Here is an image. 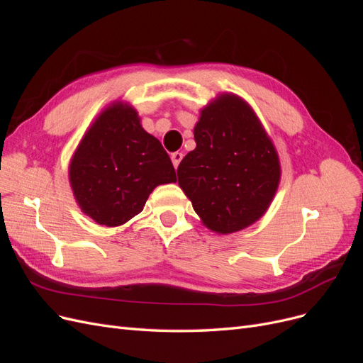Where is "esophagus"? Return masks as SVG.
<instances>
[{
    "label": "esophagus",
    "mask_w": 363,
    "mask_h": 363,
    "mask_svg": "<svg viewBox=\"0 0 363 363\" xmlns=\"http://www.w3.org/2000/svg\"><path fill=\"white\" fill-rule=\"evenodd\" d=\"M182 159H183V152H180V151L172 152V155H171V160H172V164H174L175 169L179 168V164H180Z\"/></svg>",
    "instance_id": "obj_1"
}]
</instances>
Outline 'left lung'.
<instances>
[{
  "instance_id": "left-lung-1",
  "label": "left lung",
  "mask_w": 363,
  "mask_h": 363,
  "mask_svg": "<svg viewBox=\"0 0 363 363\" xmlns=\"http://www.w3.org/2000/svg\"><path fill=\"white\" fill-rule=\"evenodd\" d=\"M195 150L177 169L179 186L203 225L230 235L267 213L279 189V152L252 107L236 94H219L200 111Z\"/></svg>"
}]
</instances>
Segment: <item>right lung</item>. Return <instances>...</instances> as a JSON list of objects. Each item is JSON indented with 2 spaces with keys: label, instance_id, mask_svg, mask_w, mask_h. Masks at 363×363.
Instances as JSON below:
<instances>
[{
  "label": "right lung",
  "instance_id": "right-lung-1",
  "mask_svg": "<svg viewBox=\"0 0 363 363\" xmlns=\"http://www.w3.org/2000/svg\"><path fill=\"white\" fill-rule=\"evenodd\" d=\"M68 171L82 212L104 227L125 224L144 211L159 184L175 182L159 139L144 130L133 106L119 100L86 130Z\"/></svg>",
  "mask_w": 363,
  "mask_h": 363
}]
</instances>
